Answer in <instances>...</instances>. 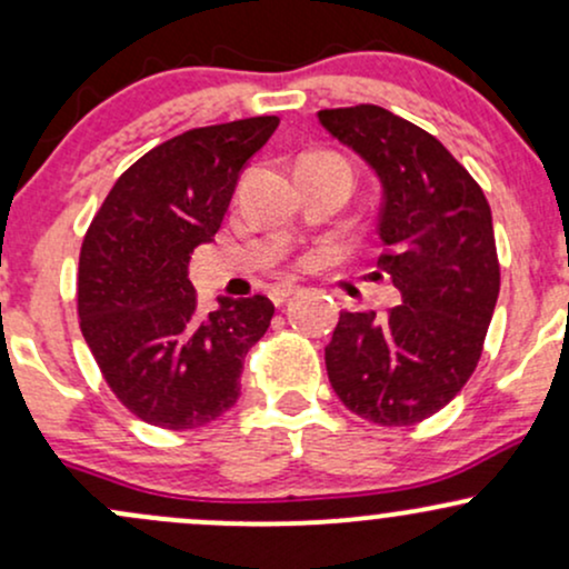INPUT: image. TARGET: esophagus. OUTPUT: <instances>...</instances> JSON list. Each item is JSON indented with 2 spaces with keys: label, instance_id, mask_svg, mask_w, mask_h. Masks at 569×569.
<instances>
[{
  "label": "esophagus",
  "instance_id": "1",
  "mask_svg": "<svg viewBox=\"0 0 569 569\" xmlns=\"http://www.w3.org/2000/svg\"><path fill=\"white\" fill-rule=\"evenodd\" d=\"M297 291H299V289H297V286H293V283L272 286V289H270V299H272V302H276V305H283L286 299H289L291 293H297Z\"/></svg>",
  "mask_w": 569,
  "mask_h": 569
}]
</instances>
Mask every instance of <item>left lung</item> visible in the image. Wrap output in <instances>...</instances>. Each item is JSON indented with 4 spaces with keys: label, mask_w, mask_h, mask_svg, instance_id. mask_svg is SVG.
<instances>
[{
    "label": "left lung",
    "mask_w": 569,
    "mask_h": 569,
    "mask_svg": "<svg viewBox=\"0 0 569 569\" xmlns=\"http://www.w3.org/2000/svg\"><path fill=\"white\" fill-rule=\"evenodd\" d=\"M321 126L380 173L377 278L401 305L339 312L326 371L339 401L375 426L428 420L466 388L479 363L500 262L492 211L443 143L375 103L321 109Z\"/></svg>",
    "instance_id": "1"
}]
</instances>
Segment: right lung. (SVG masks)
I'll list each match as a JSON object with an SVG mask.
<instances>
[{"instance_id":"obj_1","label":"right lung","mask_w":569,"mask_h":569,"mask_svg":"<svg viewBox=\"0 0 569 569\" xmlns=\"http://www.w3.org/2000/svg\"><path fill=\"white\" fill-rule=\"evenodd\" d=\"M278 117L192 128L128 168L84 232L77 316L109 390L130 415L194 430L234 407L246 352L276 307L262 293L198 310L189 262L219 232L234 184Z\"/></svg>"}]
</instances>
